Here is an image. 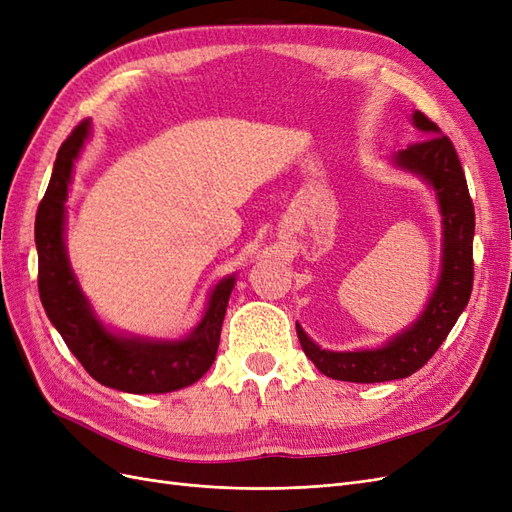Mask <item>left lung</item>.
Returning <instances> with one entry per match:
<instances>
[{"label": "left lung", "instance_id": "left-lung-1", "mask_svg": "<svg viewBox=\"0 0 512 512\" xmlns=\"http://www.w3.org/2000/svg\"><path fill=\"white\" fill-rule=\"evenodd\" d=\"M412 123L425 138L408 149L397 151L393 164L425 179L436 192L442 215L440 280L416 322L380 348L354 352L324 350L309 339L301 324H297L305 356L324 376L333 380L369 384L412 376L436 354L470 301L474 282V205L466 175H463L451 138L444 136L436 123L421 111H414Z\"/></svg>", "mask_w": 512, "mask_h": 512}]
</instances>
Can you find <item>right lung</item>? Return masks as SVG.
Returning <instances> with one entry per match:
<instances>
[{
  "instance_id": "right-lung-1",
  "label": "right lung",
  "mask_w": 512,
  "mask_h": 512,
  "mask_svg": "<svg viewBox=\"0 0 512 512\" xmlns=\"http://www.w3.org/2000/svg\"><path fill=\"white\" fill-rule=\"evenodd\" d=\"M89 130V119L81 121L59 147L49 188L36 213L40 301L70 352L100 384L138 395L179 391L203 378L213 365L237 277L228 275L215 284L203 320L181 339H149L108 331L76 282L64 239L72 170Z\"/></svg>"
}]
</instances>
